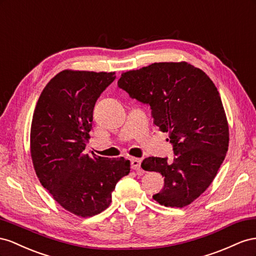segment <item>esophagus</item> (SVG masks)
Segmentation results:
<instances>
[{
	"label": "esophagus",
	"instance_id": "1",
	"mask_svg": "<svg viewBox=\"0 0 256 256\" xmlns=\"http://www.w3.org/2000/svg\"><path fill=\"white\" fill-rule=\"evenodd\" d=\"M130 166L134 170H140V158H132L130 160Z\"/></svg>",
	"mask_w": 256,
	"mask_h": 256
}]
</instances>
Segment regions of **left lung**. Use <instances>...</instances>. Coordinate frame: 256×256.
Listing matches in <instances>:
<instances>
[{
    "instance_id": "1",
    "label": "left lung",
    "mask_w": 256,
    "mask_h": 256,
    "mask_svg": "<svg viewBox=\"0 0 256 256\" xmlns=\"http://www.w3.org/2000/svg\"><path fill=\"white\" fill-rule=\"evenodd\" d=\"M118 86L151 107L153 123L174 144L172 164L154 156L142 163L164 177L153 198L165 207L190 205L214 181L228 150V122L212 80L184 61L160 62L122 72Z\"/></svg>"
}]
</instances>
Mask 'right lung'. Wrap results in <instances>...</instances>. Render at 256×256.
I'll use <instances>...</instances> for the list:
<instances>
[{"label":"right lung","mask_w":256,"mask_h":256,"mask_svg":"<svg viewBox=\"0 0 256 256\" xmlns=\"http://www.w3.org/2000/svg\"><path fill=\"white\" fill-rule=\"evenodd\" d=\"M114 74L64 70L44 88L33 114L30 151L36 176L59 205L78 216L107 209L116 182L130 170L124 158L84 152L94 105Z\"/></svg>","instance_id":"right-lung-1"}]
</instances>
